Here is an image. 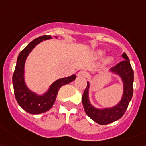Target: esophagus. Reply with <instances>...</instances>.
Here are the masks:
<instances>
[{
    "mask_svg": "<svg viewBox=\"0 0 146 146\" xmlns=\"http://www.w3.org/2000/svg\"><path fill=\"white\" fill-rule=\"evenodd\" d=\"M87 75H88V73H86V71H80L78 73V76L80 77V78H86Z\"/></svg>",
    "mask_w": 146,
    "mask_h": 146,
    "instance_id": "1",
    "label": "esophagus"
}]
</instances>
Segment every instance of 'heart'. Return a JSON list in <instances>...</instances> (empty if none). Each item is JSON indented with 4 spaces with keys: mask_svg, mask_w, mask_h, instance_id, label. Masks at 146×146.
Returning <instances> with one entry per match:
<instances>
[{
    "mask_svg": "<svg viewBox=\"0 0 146 146\" xmlns=\"http://www.w3.org/2000/svg\"><path fill=\"white\" fill-rule=\"evenodd\" d=\"M104 52H103V51H98V52L96 53V56H97V57H102V56H104ZM113 61V59L111 57H108L107 60H106V63L108 64H110Z\"/></svg>",
    "mask_w": 146,
    "mask_h": 146,
    "instance_id": "obj_1",
    "label": "heart"
}]
</instances>
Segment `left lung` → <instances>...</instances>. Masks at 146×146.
<instances>
[{"label":"left lung","mask_w":146,"mask_h":146,"mask_svg":"<svg viewBox=\"0 0 146 146\" xmlns=\"http://www.w3.org/2000/svg\"><path fill=\"white\" fill-rule=\"evenodd\" d=\"M122 57L124 60L117 64L115 66L111 68V72L119 75L123 85V96L118 104L112 108H107L103 109H98L91 105L89 99V89L90 83L87 82V87L86 88L82 95V104L85 112L94 122L99 124H108L115 122L123 116L128 103L132 99L133 94V79L134 74L130 61L126 53H123Z\"/></svg>","instance_id":"obj_1"}]
</instances>
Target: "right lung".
<instances>
[{
    "label": "right lung",
    "mask_w": 146,
    "mask_h": 146,
    "mask_svg": "<svg viewBox=\"0 0 146 146\" xmlns=\"http://www.w3.org/2000/svg\"><path fill=\"white\" fill-rule=\"evenodd\" d=\"M52 38L50 35H43L34 39L26 48L19 53L17 60V64L13 74V86L14 95L19 106L27 112L32 115H37L48 111L50 110L56 101L58 91L61 86L68 84L75 80L76 75H72L68 78L58 79L50 86L47 92L39 95L29 90L24 79V67L25 62L29 53L36 45Z\"/></svg>",
    "instance_id": "add662e5"
}]
</instances>
